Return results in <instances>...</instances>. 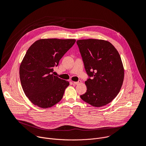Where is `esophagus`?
<instances>
[{
    "instance_id": "esophagus-1",
    "label": "esophagus",
    "mask_w": 146,
    "mask_h": 146,
    "mask_svg": "<svg viewBox=\"0 0 146 146\" xmlns=\"http://www.w3.org/2000/svg\"><path fill=\"white\" fill-rule=\"evenodd\" d=\"M81 82V81L79 80V81H74V82H73V84H75V85H78V84H80Z\"/></svg>"
}]
</instances>
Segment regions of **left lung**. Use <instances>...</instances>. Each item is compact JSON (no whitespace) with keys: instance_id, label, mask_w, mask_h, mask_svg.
<instances>
[{"instance_id":"left-lung-1","label":"left lung","mask_w":146,"mask_h":146,"mask_svg":"<svg viewBox=\"0 0 146 146\" xmlns=\"http://www.w3.org/2000/svg\"><path fill=\"white\" fill-rule=\"evenodd\" d=\"M77 44L90 77L85 82L87 92L80 98L94 107L106 105L122 86L124 69L120 55L111 43L104 40H78Z\"/></svg>"}]
</instances>
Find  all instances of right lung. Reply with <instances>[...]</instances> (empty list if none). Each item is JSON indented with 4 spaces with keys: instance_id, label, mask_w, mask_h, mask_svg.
Segmentation results:
<instances>
[{
    "instance_id": "obj_1",
    "label": "right lung",
    "mask_w": 146,
    "mask_h": 146,
    "mask_svg": "<svg viewBox=\"0 0 146 146\" xmlns=\"http://www.w3.org/2000/svg\"><path fill=\"white\" fill-rule=\"evenodd\" d=\"M75 42V39H40L27 51L20 65L19 77L25 94L35 105L47 109L62 99L69 82L52 73Z\"/></svg>"
}]
</instances>
